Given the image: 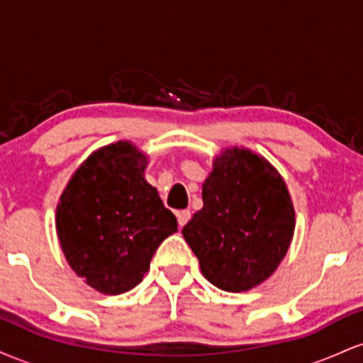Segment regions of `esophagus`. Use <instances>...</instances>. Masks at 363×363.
<instances>
[{
	"mask_svg": "<svg viewBox=\"0 0 363 363\" xmlns=\"http://www.w3.org/2000/svg\"><path fill=\"white\" fill-rule=\"evenodd\" d=\"M191 218V211L189 210H181L177 211V222H179V227H184V225L189 222Z\"/></svg>",
	"mask_w": 363,
	"mask_h": 363,
	"instance_id": "esophagus-1",
	"label": "esophagus"
}]
</instances>
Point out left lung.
<instances>
[{"mask_svg":"<svg viewBox=\"0 0 363 363\" xmlns=\"http://www.w3.org/2000/svg\"><path fill=\"white\" fill-rule=\"evenodd\" d=\"M295 210L278 170L251 150L227 148L203 184V208L182 228L203 277L225 291L269 278L289 251Z\"/></svg>","mask_w":363,"mask_h":363,"instance_id":"left-lung-1","label":"left lung"}]
</instances>
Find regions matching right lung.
<instances>
[{
    "label": "right lung",
    "mask_w": 363,
    "mask_h": 363,
    "mask_svg": "<svg viewBox=\"0 0 363 363\" xmlns=\"http://www.w3.org/2000/svg\"><path fill=\"white\" fill-rule=\"evenodd\" d=\"M147 155L129 141L94 152L78 167L56 208L66 261L86 285L119 295L135 289L177 220L145 181Z\"/></svg>",
    "instance_id": "right-lung-1"
}]
</instances>
